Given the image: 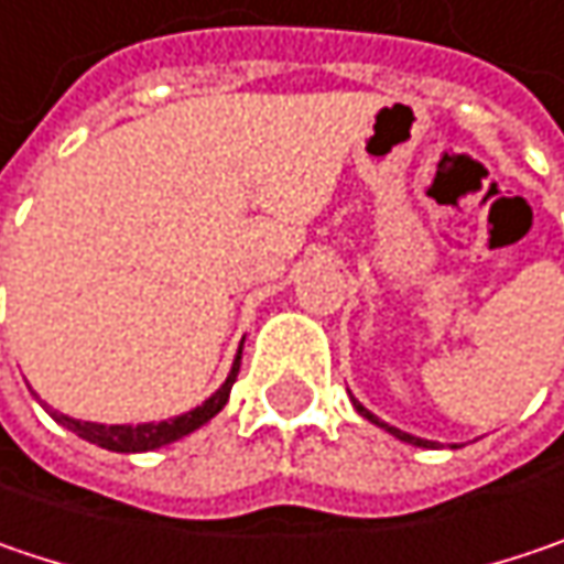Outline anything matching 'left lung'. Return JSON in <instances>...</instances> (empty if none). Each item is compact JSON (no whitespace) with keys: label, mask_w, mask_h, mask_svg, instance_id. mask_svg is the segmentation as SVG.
I'll use <instances>...</instances> for the list:
<instances>
[{"label":"left lung","mask_w":564,"mask_h":564,"mask_svg":"<svg viewBox=\"0 0 564 564\" xmlns=\"http://www.w3.org/2000/svg\"><path fill=\"white\" fill-rule=\"evenodd\" d=\"M352 404H356V411H359V414H362V417H366V421L379 423V426H384V430H388V433H394V436H398V440H404V443H414V446H433V443H430V440H421V436H411V433H401V430H394V426H388V423H382V421H379V417H376V414H372V411H366V408H362V404H359V401H352Z\"/></svg>","instance_id":"8db88e82"}]
</instances>
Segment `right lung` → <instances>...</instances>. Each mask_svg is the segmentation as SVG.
<instances>
[{
	"label": "right lung",
	"mask_w": 564,
	"mask_h": 564,
	"mask_svg": "<svg viewBox=\"0 0 564 564\" xmlns=\"http://www.w3.org/2000/svg\"><path fill=\"white\" fill-rule=\"evenodd\" d=\"M237 372H240V356L234 359V369L227 376V382L195 411L182 414V417H173V421H160V423H138V426H105V423H89V421H73V417H63V414H51L66 426L73 430L76 436L96 443L101 449H111V453H147V449H156V446H166L173 440H180L185 433L198 430L202 423H208L230 398V388L237 382Z\"/></svg>",
	"instance_id": "obj_1"
}]
</instances>
